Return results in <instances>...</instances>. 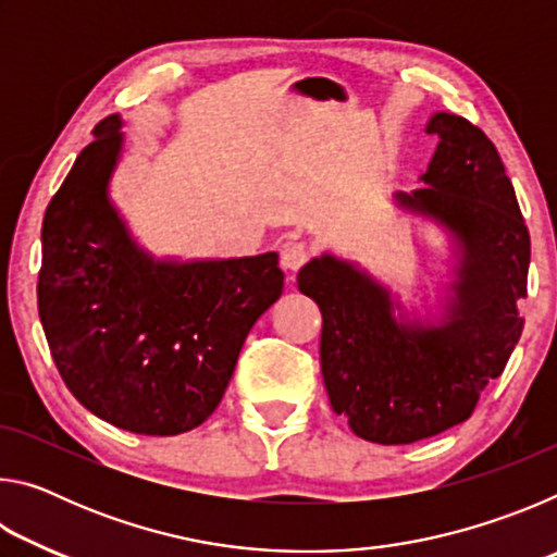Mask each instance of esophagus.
<instances>
[{"label": "esophagus", "instance_id": "34e87169", "mask_svg": "<svg viewBox=\"0 0 557 557\" xmlns=\"http://www.w3.org/2000/svg\"><path fill=\"white\" fill-rule=\"evenodd\" d=\"M309 260V245L305 240H292L282 245L280 262L287 270H299Z\"/></svg>", "mask_w": 557, "mask_h": 557}]
</instances>
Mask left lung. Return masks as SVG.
Returning a JSON list of instances; mask_svg holds the SVG:
<instances>
[{
	"label": "left lung",
	"mask_w": 557,
	"mask_h": 557,
	"mask_svg": "<svg viewBox=\"0 0 557 557\" xmlns=\"http://www.w3.org/2000/svg\"><path fill=\"white\" fill-rule=\"evenodd\" d=\"M440 145L425 188L395 194L405 211L437 221L461 250L440 324L395 319L391 292L332 256L299 270L301 295L322 309V375L329 403L358 437L410 445L474 412L486 383L504 373L523 332L531 235L496 147L469 120L437 112Z\"/></svg>",
	"instance_id": "1"
}]
</instances>
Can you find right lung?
Segmentation results:
<instances>
[{"mask_svg":"<svg viewBox=\"0 0 557 557\" xmlns=\"http://www.w3.org/2000/svg\"><path fill=\"white\" fill-rule=\"evenodd\" d=\"M120 127L98 122L46 209L39 317L83 408L135 435H178L219 408L285 275L277 252L174 262L139 248L108 196Z\"/></svg>","mask_w":557,"mask_h":557,"instance_id":"right-lung-1","label":"right lung"}]
</instances>
